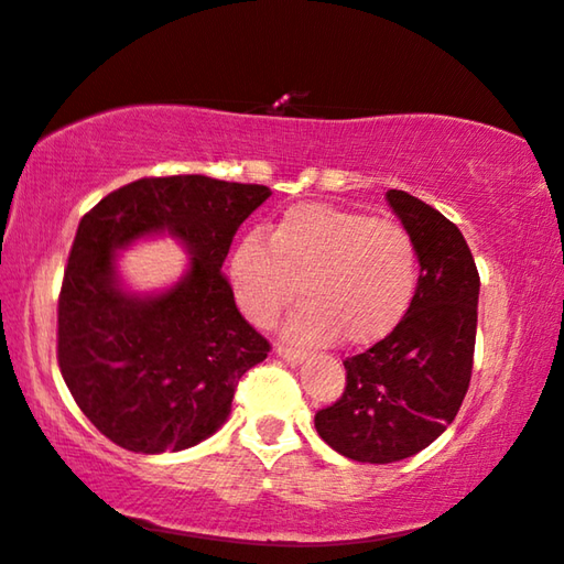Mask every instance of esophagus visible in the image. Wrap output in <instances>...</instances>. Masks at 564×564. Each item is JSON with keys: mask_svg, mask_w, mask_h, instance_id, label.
I'll return each mask as SVG.
<instances>
[{"mask_svg": "<svg viewBox=\"0 0 564 564\" xmlns=\"http://www.w3.org/2000/svg\"><path fill=\"white\" fill-rule=\"evenodd\" d=\"M275 354H279L281 359H285L289 364H301L308 356L306 351H301V348H291V346H283V344L275 346Z\"/></svg>", "mask_w": 564, "mask_h": 564, "instance_id": "34e87169", "label": "esophagus"}]
</instances>
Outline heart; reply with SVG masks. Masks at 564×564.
I'll list each match as a JSON object with an SVG mask.
<instances>
[{
    "mask_svg": "<svg viewBox=\"0 0 564 564\" xmlns=\"http://www.w3.org/2000/svg\"><path fill=\"white\" fill-rule=\"evenodd\" d=\"M243 314L271 326L299 296L285 334L303 344H369L406 314L419 281L416 246L404 226L364 210L303 203L268 234L246 236L230 258Z\"/></svg>",
    "mask_w": 564,
    "mask_h": 564,
    "instance_id": "b5f03b06",
    "label": "heart"
}]
</instances>
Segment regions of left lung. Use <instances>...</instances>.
Segmentation results:
<instances>
[{
	"label": "left lung",
	"mask_w": 564,
	"mask_h": 564,
	"mask_svg": "<svg viewBox=\"0 0 564 564\" xmlns=\"http://www.w3.org/2000/svg\"><path fill=\"white\" fill-rule=\"evenodd\" d=\"M387 200L416 246L414 299L389 336L344 361L341 399L314 419L330 449L369 464L440 440L469 389L477 338L479 273L459 228L404 191Z\"/></svg>",
	"instance_id": "left-lung-1"
}]
</instances>
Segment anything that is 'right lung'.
I'll return each mask as SVG.
<instances>
[{"label": "right lung", "instance_id": "obj_1", "mask_svg": "<svg viewBox=\"0 0 564 564\" xmlns=\"http://www.w3.org/2000/svg\"><path fill=\"white\" fill-rule=\"evenodd\" d=\"M271 198L265 185L208 175L142 177L79 220L59 291L57 361L77 406L138 454L183 452L228 422L238 379L268 356L223 279L236 230ZM170 235L192 256L181 280L132 292L119 253Z\"/></svg>", "mask_w": 564, "mask_h": 564}]
</instances>
